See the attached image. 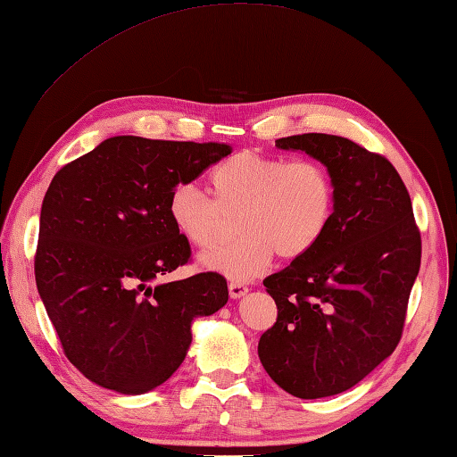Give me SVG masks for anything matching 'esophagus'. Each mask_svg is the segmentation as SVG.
<instances>
[{"label":"esophagus","instance_id":"obj_1","mask_svg":"<svg viewBox=\"0 0 457 457\" xmlns=\"http://www.w3.org/2000/svg\"><path fill=\"white\" fill-rule=\"evenodd\" d=\"M228 290H229V295H231L233 300H239V298H243V295H245V294L249 292L247 286L241 284V282H229Z\"/></svg>","mask_w":457,"mask_h":457}]
</instances>
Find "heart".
Here are the masks:
<instances>
[{
  "label": "heart",
  "mask_w": 457,
  "mask_h": 457,
  "mask_svg": "<svg viewBox=\"0 0 457 457\" xmlns=\"http://www.w3.org/2000/svg\"><path fill=\"white\" fill-rule=\"evenodd\" d=\"M208 187L212 198L193 185L177 187L167 214L179 236L200 251L216 249L237 218L241 237L203 261L233 280L261 277L277 254L302 259L335 216L333 177L312 159L239 152L212 169Z\"/></svg>",
  "instance_id": "heart-1"
}]
</instances>
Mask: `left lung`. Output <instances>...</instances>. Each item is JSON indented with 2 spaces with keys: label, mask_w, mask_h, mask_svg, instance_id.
Returning a JSON list of instances; mask_svg holds the SVG:
<instances>
[{
  "label": "left lung",
  "mask_w": 457,
  "mask_h": 457,
  "mask_svg": "<svg viewBox=\"0 0 457 457\" xmlns=\"http://www.w3.org/2000/svg\"><path fill=\"white\" fill-rule=\"evenodd\" d=\"M277 147L321 162L337 198L323 239L262 282L278 317L261 337L259 358L290 395L331 397L395 350L420 269V233L386 157L331 134L280 137Z\"/></svg>",
  "instance_id": "8db88e82"
}]
</instances>
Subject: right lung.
Returning <instances> with one entry per match:
<instances>
[{"label": "right lung", "mask_w": 457, "mask_h": 457, "mask_svg": "<svg viewBox=\"0 0 457 457\" xmlns=\"http://www.w3.org/2000/svg\"><path fill=\"white\" fill-rule=\"evenodd\" d=\"M231 154L218 142L112 136L52 179L40 208L35 277L70 362L124 395L183 364L193 323L228 303L218 272L162 282L190 257L169 196Z\"/></svg>", "instance_id": "obj_1"}]
</instances>
